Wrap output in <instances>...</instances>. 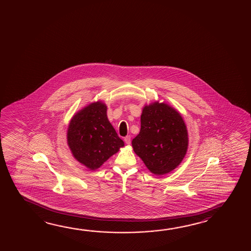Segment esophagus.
<instances>
[{
  "label": "esophagus",
  "instance_id": "34e87169",
  "mask_svg": "<svg viewBox=\"0 0 251 251\" xmlns=\"http://www.w3.org/2000/svg\"><path fill=\"white\" fill-rule=\"evenodd\" d=\"M124 142L126 143V144H130V142H131V140H130V136H126V137L124 138Z\"/></svg>",
  "mask_w": 251,
  "mask_h": 251
}]
</instances>
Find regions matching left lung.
Listing matches in <instances>:
<instances>
[{
    "label": "left lung",
    "mask_w": 251,
    "mask_h": 251,
    "mask_svg": "<svg viewBox=\"0 0 251 251\" xmlns=\"http://www.w3.org/2000/svg\"><path fill=\"white\" fill-rule=\"evenodd\" d=\"M188 144L187 127L177 109L159 101L144 105L132 147L151 173L160 176L173 172L184 159Z\"/></svg>",
    "instance_id": "8db88e82"
}]
</instances>
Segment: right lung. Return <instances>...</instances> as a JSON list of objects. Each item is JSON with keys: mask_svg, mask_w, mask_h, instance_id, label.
Here are the masks:
<instances>
[{"mask_svg": "<svg viewBox=\"0 0 251 251\" xmlns=\"http://www.w3.org/2000/svg\"><path fill=\"white\" fill-rule=\"evenodd\" d=\"M107 105L101 100L88 104L72 117L66 139L74 158L95 171L124 147L108 121Z\"/></svg>", "mask_w": 251, "mask_h": 251, "instance_id": "obj_1", "label": "right lung"}]
</instances>
